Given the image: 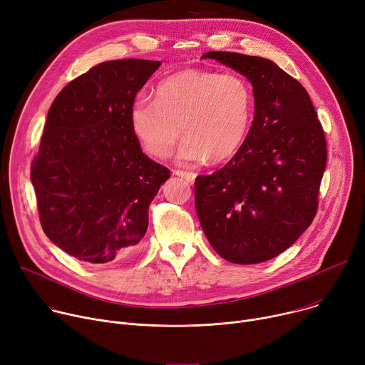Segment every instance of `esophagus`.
<instances>
[{"label": "esophagus", "instance_id": "esophagus-1", "mask_svg": "<svg viewBox=\"0 0 365 365\" xmlns=\"http://www.w3.org/2000/svg\"><path fill=\"white\" fill-rule=\"evenodd\" d=\"M173 173H175L176 176H179V178H182V179L187 180L189 183H193V180H195V178H197V175H195V173L186 172V170H175Z\"/></svg>", "mask_w": 365, "mask_h": 365}]
</instances>
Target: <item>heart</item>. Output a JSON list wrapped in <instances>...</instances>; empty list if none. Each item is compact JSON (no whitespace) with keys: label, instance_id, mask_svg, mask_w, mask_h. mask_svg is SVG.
<instances>
[{"label":"heart","instance_id":"1","mask_svg":"<svg viewBox=\"0 0 365 365\" xmlns=\"http://www.w3.org/2000/svg\"><path fill=\"white\" fill-rule=\"evenodd\" d=\"M251 113L252 92L244 78L190 68L160 82L155 100L138 96L129 120L150 155L168 157L185 133L178 158L200 163L230 157L247 135Z\"/></svg>","mask_w":365,"mask_h":365}]
</instances>
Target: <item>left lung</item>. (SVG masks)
<instances>
[{"label":"left lung","mask_w":365,"mask_h":365,"mask_svg":"<svg viewBox=\"0 0 365 365\" xmlns=\"http://www.w3.org/2000/svg\"><path fill=\"white\" fill-rule=\"evenodd\" d=\"M214 58L252 83L255 115L235 157L195 179L201 227L222 258L257 264L312 223L327 161L324 130L305 88L273 61L226 51Z\"/></svg>","instance_id":"obj_1"}]
</instances>
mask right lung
<instances>
[{
	"mask_svg": "<svg viewBox=\"0 0 365 365\" xmlns=\"http://www.w3.org/2000/svg\"><path fill=\"white\" fill-rule=\"evenodd\" d=\"M160 61L93 66L56 96L31 164L41 226L68 255L103 265L142 248L148 210L170 170L140 150L129 120Z\"/></svg>",
	"mask_w": 365,
	"mask_h": 365,
	"instance_id": "right-lung-1",
	"label": "right lung"
}]
</instances>
